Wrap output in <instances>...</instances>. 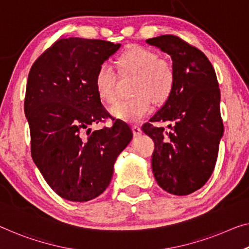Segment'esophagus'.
Returning <instances> with one entry per match:
<instances>
[{
  "label": "esophagus",
  "instance_id": "1",
  "mask_svg": "<svg viewBox=\"0 0 249 249\" xmlns=\"http://www.w3.org/2000/svg\"><path fill=\"white\" fill-rule=\"evenodd\" d=\"M132 129H133V134H134L135 136H139V135L142 134V129H141L140 126L134 125V126H133V127H132Z\"/></svg>",
  "mask_w": 249,
  "mask_h": 249
}]
</instances>
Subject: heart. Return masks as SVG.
Here are the masks:
<instances>
[{
	"mask_svg": "<svg viewBox=\"0 0 249 249\" xmlns=\"http://www.w3.org/2000/svg\"><path fill=\"white\" fill-rule=\"evenodd\" d=\"M117 66L123 73L135 75L133 84L134 97L118 102L110 112L115 117L131 123L140 122L151 112L152 103L165 102L174 87L173 67L160 59L153 50L133 47L117 58ZM117 76L108 62L99 65L95 75V89L104 103L113 104L117 99Z\"/></svg>",
	"mask_w": 249,
	"mask_h": 249,
	"instance_id": "heart-1",
	"label": "heart"
}]
</instances>
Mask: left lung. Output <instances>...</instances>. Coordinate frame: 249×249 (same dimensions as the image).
<instances>
[{
    "label": "left lung",
    "instance_id": "8db88e82",
    "mask_svg": "<svg viewBox=\"0 0 249 249\" xmlns=\"http://www.w3.org/2000/svg\"><path fill=\"white\" fill-rule=\"evenodd\" d=\"M171 55L174 87L159 112L143 126L154 141L152 171L169 194L187 196L202 187L213 172L224 133L220 89L209 59L179 36L147 39ZM168 121L169 132L154 123Z\"/></svg>",
    "mask_w": 249,
    "mask_h": 249
}]
</instances>
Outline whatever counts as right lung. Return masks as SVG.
I'll return each mask as SVG.
<instances>
[{
	"label": "right lung",
	"instance_id": "right-lung-1",
	"mask_svg": "<svg viewBox=\"0 0 249 249\" xmlns=\"http://www.w3.org/2000/svg\"><path fill=\"white\" fill-rule=\"evenodd\" d=\"M120 43L66 38L36 59L29 72L24 113L31 134L33 162L61 198L84 202L102 195L112 180L114 163L131 142L125 122L90 126L112 116L95 89L99 65Z\"/></svg>",
	"mask_w": 249,
	"mask_h": 249
}]
</instances>
